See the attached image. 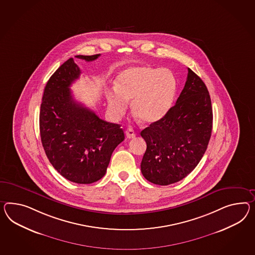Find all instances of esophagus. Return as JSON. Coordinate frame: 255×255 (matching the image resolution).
Listing matches in <instances>:
<instances>
[{"mask_svg":"<svg viewBox=\"0 0 255 255\" xmlns=\"http://www.w3.org/2000/svg\"><path fill=\"white\" fill-rule=\"evenodd\" d=\"M126 135L128 138H133V137H136V132L133 130L132 128H128L126 130Z\"/></svg>","mask_w":255,"mask_h":255,"instance_id":"obj_1","label":"esophagus"}]
</instances>
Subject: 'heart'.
Segmentation results:
<instances>
[{"instance_id": "b5f03b06", "label": "heart", "mask_w": 255, "mask_h": 255, "mask_svg": "<svg viewBox=\"0 0 255 255\" xmlns=\"http://www.w3.org/2000/svg\"><path fill=\"white\" fill-rule=\"evenodd\" d=\"M116 90L105 93L112 118H123L132 101V111L146 124H152L168 113L176 96V79L167 68L131 66L118 74Z\"/></svg>"}]
</instances>
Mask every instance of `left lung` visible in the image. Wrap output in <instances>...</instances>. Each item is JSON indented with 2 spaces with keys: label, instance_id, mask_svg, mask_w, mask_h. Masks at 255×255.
<instances>
[{
  "label": "left lung",
  "instance_id": "1",
  "mask_svg": "<svg viewBox=\"0 0 255 255\" xmlns=\"http://www.w3.org/2000/svg\"><path fill=\"white\" fill-rule=\"evenodd\" d=\"M213 128L209 92L188 68L187 81L176 105L161 120L140 132L147 149L140 163L144 177L166 186L189 175L203 158Z\"/></svg>",
  "mask_w": 255,
  "mask_h": 255
}]
</instances>
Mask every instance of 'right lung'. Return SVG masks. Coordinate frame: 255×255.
Instances as JSON below:
<instances>
[{"mask_svg":"<svg viewBox=\"0 0 255 255\" xmlns=\"http://www.w3.org/2000/svg\"><path fill=\"white\" fill-rule=\"evenodd\" d=\"M99 56L76 55L87 62ZM80 74L73 58L52 74L40 105L39 132L46 155L59 174L72 182L91 184L105 176L125 135L120 125L106 122L74 100L70 86Z\"/></svg>","mask_w":255,"mask_h":255,"instance_id":"right-lung-1","label":"right lung"}]
</instances>
